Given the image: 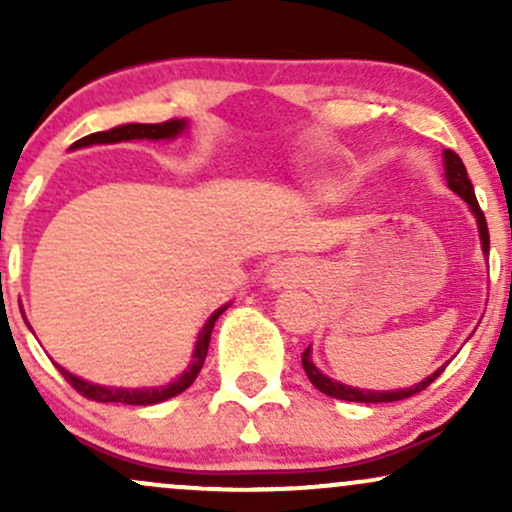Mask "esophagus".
<instances>
[{"label":"esophagus","mask_w":512,"mask_h":512,"mask_svg":"<svg viewBox=\"0 0 512 512\" xmlns=\"http://www.w3.org/2000/svg\"><path fill=\"white\" fill-rule=\"evenodd\" d=\"M272 279H274V281H284V279H286V272H284V269H281V267H276L274 274H272Z\"/></svg>","instance_id":"1"}]
</instances>
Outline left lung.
Returning <instances> with one entry per match:
<instances>
[{"label": "left lung", "instance_id": "1", "mask_svg": "<svg viewBox=\"0 0 512 512\" xmlns=\"http://www.w3.org/2000/svg\"><path fill=\"white\" fill-rule=\"evenodd\" d=\"M445 180H448L450 190L457 192V195H460L464 202L469 204V209L474 211V216H477V223H479V233H481V250L489 252V226H486V216H484V211H481V207H479L477 195H474L472 180L467 178V168H464L462 158L457 156L455 151H450V149H445ZM301 361H303L305 375H308V378H310V383H313L320 392H325L327 397L344 399V402H366V404L399 402V399H407L411 395H419L421 390H426V387L431 385L433 380H436L438 375L445 370V366L438 368L436 373L428 375L426 380H421V383H416L414 387H407V390L373 392V390H358V387L342 385V383H337V380H332V378H327V375H322L320 370L315 368V363L310 361V349L303 351Z\"/></svg>", "mask_w": 512, "mask_h": 512}]
</instances>
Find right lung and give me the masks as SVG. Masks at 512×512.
I'll list each match as a JSON object with an SVG mask.
<instances>
[{
  "label": "right lung",
  "mask_w": 512,
  "mask_h": 512,
  "mask_svg": "<svg viewBox=\"0 0 512 512\" xmlns=\"http://www.w3.org/2000/svg\"><path fill=\"white\" fill-rule=\"evenodd\" d=\"M185 129V120H166L158 122V125H122L115 129H108V132H96L88 134V137L79 139V142L72 144V149H79V146H91V144H115V142H129V139H173L175 134H180ZM228 305L216 310L214 315L209 317L204 330L199 332L197 346H195V356H192L190 368L180 375L178 380L173 383L163 385V387H151V390H122V387H103V385H91L86 380L76 378V375L64 370L62 366L60 373L64 375L69 385L74 387L79 395H84L86 399H93V402H120V404H137V407H146V404H158L163 399H170L180 392H185L187 387L195 383V378L199 375V370L204 366V358H207L209 351V339H211V330H214V322L219 320V315L226 310Z\"/></svg>",
  "instance_id": "obj_1"
}]
</instances>
